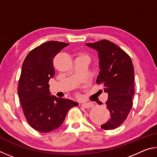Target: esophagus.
<instances>
[{"instance_id": "esophagus-1", "label": "esophagus", "mask_w": 157, "mask_h": 157, "mask_svg": "<svg viewBox=\"0 0 157 157\" xmlns=\"http://www.w3.org/2000/svg\"><path fill=\"white\" fill-rule=\"evenodd\" d=\"M82 106L86 109H89V108L93 107L94 104H93L92 102H83L82 104Z\"/></svg>"}]
</instances>
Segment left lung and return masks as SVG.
I'll list each match as a JSON object with an SVG mask.
<instances>
[{
    "mask_svg": "<svg viewBox=\"0 0 157 157\" xmlns=\"http://www.w3.org/2000/svg\"><path fill=\"white\" fill-rule=\"evenodd\" d=\"M86 46L98 52L100 71L96 82L104 86L109 96L106 106L110 112V119L101 128L116 129L126 120L132 108L134 70L132 59L120 47L107 39Z\"/></svg>",
    "mask_w": 157,
    "mask_h": 157,
    "instance_id": "obj_1",
    "label": "left lung"
}]
</instances>
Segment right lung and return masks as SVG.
I'll use <instances>...</instances> for the list:
<instances>
[{
    "mask_svg": "<svg viewBox=\"0 0 157 157\" xmlns=\"http://www.w3.org/2000/svg\"><path fill=\"white\" fill-rule=\"evenodd\" d=\"M69 44L50 41L28 53L23 63L18 94L29 124L36 131L52 132L62 125L66 113L78 103L50 95L48 82L55 75L53 59Z\"/></svg>",
    "mask_w": 157,
    "mask_h": 157,
    "instance_id": "obj_1",
    "label": "right lung"
}]
</instances>
